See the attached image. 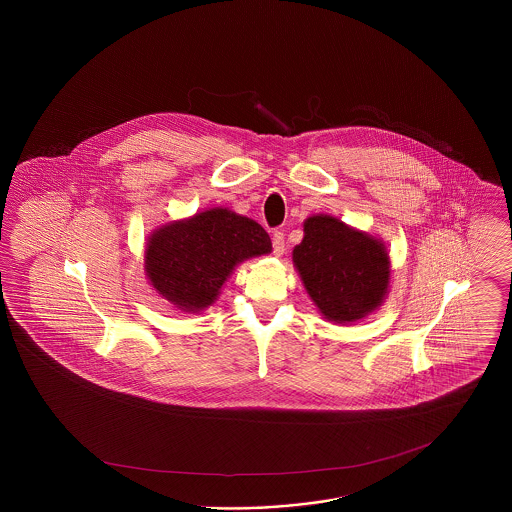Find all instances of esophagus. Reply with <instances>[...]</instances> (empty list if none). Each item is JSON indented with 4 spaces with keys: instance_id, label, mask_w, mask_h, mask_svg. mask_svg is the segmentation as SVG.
<instances>
[{
    "instance_id": "1",
    "label": "esophagus",
    "mask_w": 512,
    "mask_h": 512,
    "mask_svg": "<svg viewBox=\"0 0 512 512\" xmlns=\"http://www.w3.org/2000/svg\"><path fill=\"white\" fill-rule=\"evenodd\" d=\"M272 249H274V253L276 255H283V251H285V236L281 231H276L274 236H272Z\"/></svg>"
}]
</instances>
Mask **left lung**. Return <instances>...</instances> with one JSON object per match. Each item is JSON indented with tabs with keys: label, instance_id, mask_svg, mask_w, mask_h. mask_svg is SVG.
I'll return each mask as SVG.
<instances>
[{
	"label": "left lung",
	"instance_id": "obj_1",
	"mask_svg": "<svg viewBox=\"0 0 512 512\" xmlns=\"http://www.w3.org/2000/svg\"><path fill=\"white\" fill-rule=\"evenodd\" d=\"M304 287L328 321L351 323L381 306L390 279L388 253L379 240L330 216L304 223L293 249Z\"/></svg>",
	"mask_w": 512,
	"mask_h": 512
}]
</instances>
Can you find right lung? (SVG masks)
<instances>
[{"instance_id":"obj_1","label":"right lung","mask_w":512,"mask_h":512,"mask_svg":"<svg viewBox=\"0 0 512 512\" xmlns=\"http://www.w3.org/2000/svg\"><path fill=\"white\" fill-rule=\"evenodd\" d=\"M270 249L259 223L214 208L159 229L146 248V274L176 308L201 311L216 300L236 264Z\"/></svg>"}]
</instances>
